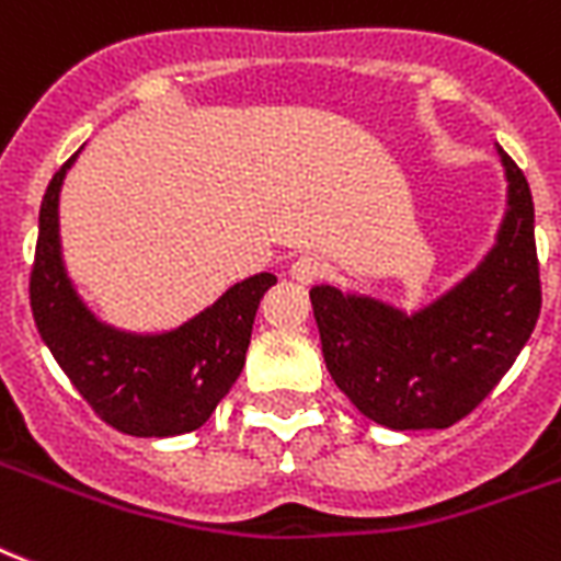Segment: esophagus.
Returning a JSON list of instances; mask_svg holds the SVG:
<instances>
[{"instance_id": "34e87169", "label": "esophagus", "mask_w": 561, "mask_h": 561, "mask_svg": "<svg viewBox=\"0 0 561 561\" xmlns=\"http://www.w3.org/2000/svg\"><path fill=\"white\" fill-rule=\"evenodd\" d=\"M289 275H293V280H298V284L304 286L316 284V280L324 277V263L318 257H312V254H304V257L295 260L293 268H289Z\"/></svg>"}]
</instances>
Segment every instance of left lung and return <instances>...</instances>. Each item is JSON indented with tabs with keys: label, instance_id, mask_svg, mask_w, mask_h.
Here are the masks:
<instances>
[{
	"label": "left lung",
	"instance_id": "8db88e82",
	"mask_svg": "<svg viewBox=\"0 0 561 561\" xmlns=\"http://www.w3.org/2000/svg\"><path fill=\"white\" fill-rule=\"evenodd\" d=\"M507 210L481 263L414 312L362 293L312 286L327 370L339 391L393 432L449 428L481 405L539 321L541 284L530 185L499 147Z\"/></svg>",
	"mask_w": 561,
	"mask_h": 561
}]
</instances>
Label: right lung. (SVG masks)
Listing matches in <instances>:
<instances>
[{
	"mask_svg": "<svg viewBox=\"0 0 561 561\" xmlns=\"http://www.w3.org/2000/svg\"><path fill=\"white\" fill-rule=\"evenodd\" d=\"M78 153L48 182L31 268V312L80 397L133 437H176L208 423L245 365L260 298L277 284L260 272L164 333L106 324L71 284L60 249V187Z\"/></svg>",
	"mask_w": 561,
	"mask_h": 561,
	"instance_id": "right-lung-1",
	"label": "right lung"
}]
</instances>
